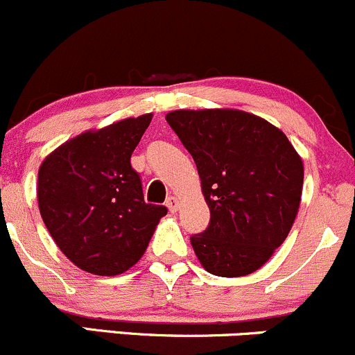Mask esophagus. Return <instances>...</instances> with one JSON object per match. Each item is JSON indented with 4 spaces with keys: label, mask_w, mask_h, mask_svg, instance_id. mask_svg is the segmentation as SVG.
<instances>
[{
    "label": "esophagus",
    "mask_w": 355,
    "mask_h": 355,
    "mask_svg": "<svg viewBox=\"0 0 355 355\" xmlns=\"http://www.w3.org/2000/svg\"><path fill=\"white\" fill-rule=\"evenodd\" d=\"M166 207H168V211L171 212V214H175V212L178 211V199L177 197H168L166 199Z\"/></svg>",
    "instance_id": "obj_1"
}]
</instances>
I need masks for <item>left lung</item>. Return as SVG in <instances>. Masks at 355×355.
<instances>
[{"label": "left lung", "mask_w": 355, "mask_h": 355, "mask_svg": "<svg viewBox=\"0 0 355 355\" xmlns=\"http://www.w3.org/2000/svg\"><path fill=\"white\" fill-rule=\"evenodd\" d=\"M166 122L197 165L211 221L190 238L200 266L219 277L259 270L289 234L304 166L281 129L238 109L173 110Z\"/></svg>", "instance_id": "obj_1"}]
</instances>
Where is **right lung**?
<instances>
[{
    "instance_id": "add662e5",
    "label": "right lung",
    "mask_w": 355,
    "mask_h": 355,
    "mask_svg": "<svg viewBox=\"0 0 355 355\" xmlns=\"http://www.w3.org/2000/svg\"><path fill=\"white\" fill-rule=\"evenodd\" d=\"M153 114L85 130L44 158L37 180L39 211L55 245L81 270L119 275L139 262L166 214L144 202L130 166Z\"/></svg>"
}]
</instances>
